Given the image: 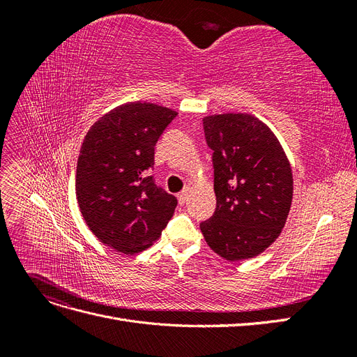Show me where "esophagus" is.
Instances as JSON below:
<instances>
[{"label": "esophagus", "instance_id": "1", "mask_svg": "<svg viewBox=\"0 0 357 357\" xmlns=\"http://www.w3.org/2000/svg\"><path fill=\"white\" fill-rule=\"evenodd\" d=\"M188 198H189V192H188V190H183V192H180L178 195H177V199H178V202H180L181 205L186 204Z\"/></svg>", "mask_w": 357, "mask_h": 357}]
</instances>
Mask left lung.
Masks as SVG:
<instances>
[{
  "label": "left lung",
  "instance_id": "8db88e82",
  "mask_svg": "<svg viewBox=\"0 0 357 357\" xmlns=\"http://www.w3.org/2000/svg\"><path fill=\"white\" fill-rule=\"evenodd\" d=\"M213 150L215 211L199 225L205 243L226 261L261 255L284 228L294 198L290 162L278 138L247 113L202 119Z\"/></svg>",
  "mask_w": 357,
  "mask_h": 357
}]
</instances>
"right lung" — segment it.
Here are the masks:
<instances>
[{
  "mask_svg": "<svg viewBox=\"0 0 357 357\" xmlns=\"http://www.w3.org/2000/svg\"><path fill=\"white\" fill-rule=\"evenodd\" d=\"M177 112L152 102H126L105 113L86 134L75 172V197L86 225L105 245L135 255L152 245L174 214L177 199L144 172L155 146Z\"/></svg>",
  "mask_w": 357,
  "mask_h": 357,
  "instance_id": "1",
  "label": "right lung"
}]
</instances>
